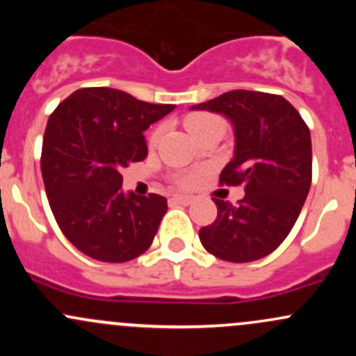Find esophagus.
Returning <instances> with one entry per match:
<instances>
[{
  "label": "esophagus",
  "instance_id": "34e87169",
  "mask_svg": "<svg viewBox=\"0 0 356 356\" xmlns=\"http://www.w3.org/2000/svg\"><path fill=\"white\" fill-rule=\"evenodd\" d=\"M172 200L179 204H191L193 201H195L193 196H188V195H175V196H172Z\"/></svg>",
  "mask_w": 356,
  "mask_h": 356
}]
</instances>
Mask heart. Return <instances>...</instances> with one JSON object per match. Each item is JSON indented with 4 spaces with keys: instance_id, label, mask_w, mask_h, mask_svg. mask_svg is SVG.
I'll return each mask as SVG.
<instances>
[{
    "instance_id": "heart-1",
    "label": "heart",
    "mask_w": 356,
    "mask_h": 356,
    "mask_svg": "<svg viewBox=\"0 0 356 356\" xmlns=\"http://www.w3.org/2000/svg\"><path fill=\"white\" fill-rule=\"evenodd\" d=\"M217 122H224V120L215 117V115L211 113H191L188 115V118H186V127L189 129V132H191L193 136H196L200 134L201 131H204L207 127H210V125L217 124ZM161 136H163V125H158L155 131L152 132V136H149V146H152V148L160 143ZM177 182L181 186H184V188H193V186L198 182V174H195V172L182 174L177 177Z\"/></svg>"
}]
</instances>
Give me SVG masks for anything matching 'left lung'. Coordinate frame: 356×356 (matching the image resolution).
Segmentation results:
<instances>
[{
  "label": "left lung",
  "instance_id": "1",
  "mask_svg": "<svg viewBox=\"0 0 356 356\" xmlns=\"http://www.w3.org/2000/svg\"><path fill=\"white\" fill-rule=\"evenodd\" d=\"M191 108L232 122L234 156L218 182L245 186L236 207L213 198L218 213L200 229L201 245L232 264L260 260L288 238L310 191V129L288 99L268 92L236 89Z\"/></svg>",
  "mask_w": 356,
  "mask_h": 356
}]
</instances>
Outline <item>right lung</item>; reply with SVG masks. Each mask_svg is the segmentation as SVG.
<instances>
[{
    "label": "right lung",
    "mask_w": 356,
    "mask_h": 356,
    "mask_svg": "<svg viewBox=\"0 0 356 356\" xmlns=\"http://www.w3.org/2000/svg\"><path fill=\"white\" fill-rule=\"evenodd\" d=\"M175 105H153L111 88H82L49 115L41 174L55 220L88 257L108 264L152 246L163 196L125 195L122 168L148 155L143 132Z\"/></svg>",
    "instance_id": "right-lung-1"
}]
</instances>
